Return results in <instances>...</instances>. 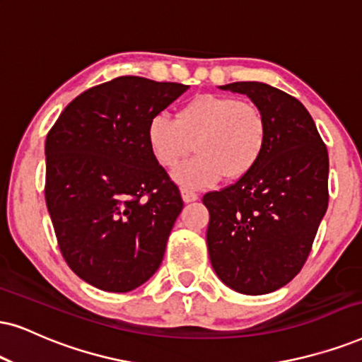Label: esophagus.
Here are the masks:
<instances>
[{
  "instance_id": "esophagus-1",
  "label": "esophagus",
  "mask_w": 362,
  "mask_h": 362,
  "mask_svg": "<svg viewBox=\"0 0 362 362\" xmlns=\"http://www.w3.org/2000/svg\"><path fill=\"white\" fill-rule=\"evenodd\" d=\"M180 194H182V199H184V202H194V200L199 199V194H195L194 190H189V189H182Z\"/></svg>"
}]
</instances>
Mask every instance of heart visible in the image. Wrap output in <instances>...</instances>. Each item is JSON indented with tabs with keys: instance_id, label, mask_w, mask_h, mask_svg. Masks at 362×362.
<instances>
[{
	"instance_id": "b5f03b06",
	"label": "heart",
	"mask_w": 362,
	"mask_h": 362,
	"mask_svg": "<svg viewBox=\"0 0 362 362\" xmlns=\"http://www.w3.org/2000/svg\"><path fill=\"white\" fill-rule=\"evenodd\" d=\"M147 140L153 158L165 168L177 167L195 140L199 155L182 163L173 178L184 187L205 189L223 175L239 178L252 170L264 152L267 122L257 105L205 93L178 110L177 120L165 113L150 118Z\"/></svg>"
}]
</instances>
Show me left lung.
Instances as JSON below:
<instances>
[{
    "mask_svg": "<svg viewBox=\"0 0 362 362\" xmlns=\"http://www.w3.org/2000/svg\"><path fill=\"white\" fill-rule=\"evenodd\" d=\"M262 110L267 140L259 162L235 184L209 192V257L240 294H269L291 282L309 257L329 202V155L299 100L259 81L221 86Z\"/></svg>",
    "mask_w": 362,
    "mask_h": 362,
    "instance_id": "left-lung-1",
    "label": "left lung"
}]
</instances>
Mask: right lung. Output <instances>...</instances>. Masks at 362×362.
<instances>
[{"mask_svg": "<svg viewBox=\"0 0 362 362\" xmlns=\"http://www.w3.org/2000/svg\"><path fill=\"white\" fill-rule=\"evenodd\" d=\"M189 88L118 76L71 100L48 132L45 200L59 252L85 282L128 292L162 264L180 190L148 147L150 118Z\"/></svg>", "mask_w": 362, "mask_h": 362, "instance_id": "right-lung-1", "label": "right lung"}]
</instances>
